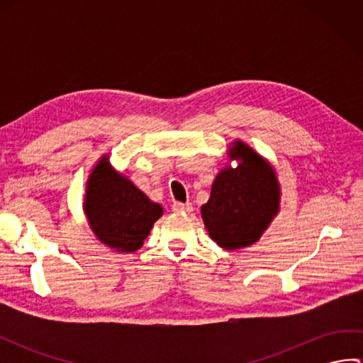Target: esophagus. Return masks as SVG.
<instances>
[{
	"label": "esophagus",
	"instance_id": "esophagus-1",
	"mask_svg": "<svg viewBox=\"0 0 363 363\" xmlns=\"http://www.w3.org/2000/svg\"><path fill=\"white\" fill-rule=\"evenodd\" d=\"M172 209L174 212H191L194 206H191V203H173Z\"/></svg>",
	"mask_w": 363,
	"mask_h": 363
}]
</instances>
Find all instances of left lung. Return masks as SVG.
<instances>
[{
  "label": "left lung",
  "mask_w": 363,
  "mask_h": 363,
  "mask_svg": "<svg viewBox=\"0 0 363 363\" xmlns=\"http://www.w3.org/2000/svg\"><path fill=\"white\" fill-rule=\"evenodd\" d=\"M229 160L215 177L201 217L212 240L234 251L256 243L279 212L281 186L272 164L242 140L228 148Z\"/></svg>",
  "instance_id": "1"
}]
</instances>
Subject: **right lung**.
<instances>
[{"mask_svg": "<svg viewBox=\"0 0 363 363\" xmlns=\"http://www.w3.org/2000/svg\"><path fill=\"white\" fill-rule=\"evenodd\" d=\"M82 207L98 240L118 252L140 250L164 213L160 204L111 165L107 154L89 174Z\"/></svg>", "mask_w": 363, "mask_h": 363, "instance_id": "obj_1", "label": "right lung"}]
</instances>
